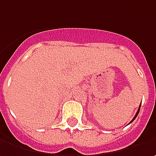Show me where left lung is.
Segmentation results:
<instances>
[{"label":"left lung","mask_w":156,"mask_h":156,"mask_svg":"<svg viewBox=\"0 0 156 156\" xmlns=\"http://www.w3.org/2000/svg\"><path fill=\"white\" fill-rule=\"evenodd\" d=\"M140 108H141V106H139V109H138V110H137L136 114V115H135V116H134V118H133V119H132V121L130 122H129V123H131L132 122H133V121H134V120H135V119H136V117L137 115H138V113H139V111H140Z\"/></svg>","instance_id":"1"}]
</instances>
